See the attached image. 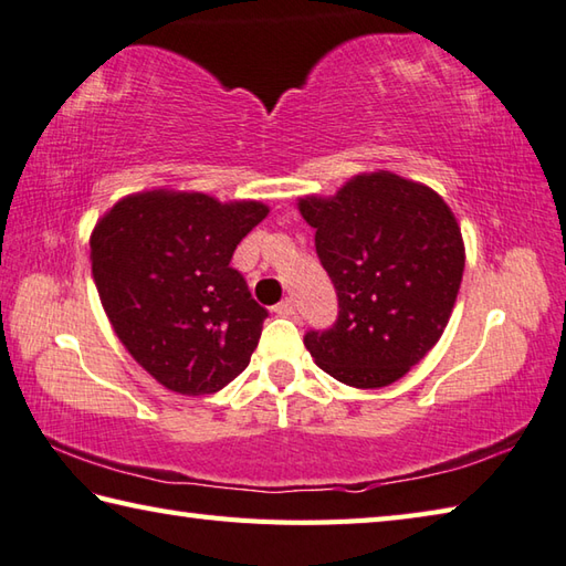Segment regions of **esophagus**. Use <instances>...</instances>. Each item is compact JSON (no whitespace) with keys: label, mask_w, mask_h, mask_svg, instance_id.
<instances>
[{"label":"esophagus","mask_w":566,"mask_h":566,"mask_svg":"<svg viewBox=\"0 0 566 566\" xmlns=\"http://www.w3.org/2000/svg\"><path fill=\"white\" fill-rule=\"evenodd\" d=\"M273 311L279 313V315H283V317H293V315H295V303H293V297H285V301H281L279 305H275Z\"/></svg>","instance_id":"34e87169"}]
</instances>
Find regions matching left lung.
<instances>
[{
	"instance_id": "1",
	"label": "left lung",
	"mask_w": 566,
	"mask_h": 566,
	"mask_svg": "<svg viewBox=\"0 0 566 566\" xmlns=\"http://www.w3.org/2000/svg\"><path fill=\"white\" fill-rule=\"evenodd\" d=\"M297 209L339 301L337 323L305 335L307 352L347 387H389L439 343L453 313L465 247L451 207L379 169Z\"/></svg>"
}]
</instances>
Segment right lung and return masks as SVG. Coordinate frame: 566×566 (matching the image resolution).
<instances>
[{"instance_id":"add662e5","label":"right lung","mask_w":566,"mask_h":566,"mask_svg":"<svg viewBox=\"0 0 566 566\" xmlns=\"http://www.w3.org/2000/svg\"><path fill=\"white\" fill-rule=\"evenodd\" d=\"M261 201L201 191L127 195L91 233V269L115 335L147 375L185 397L214 394L249 367L265 307L231 269Z\"/></svg>"}]
</instances>
